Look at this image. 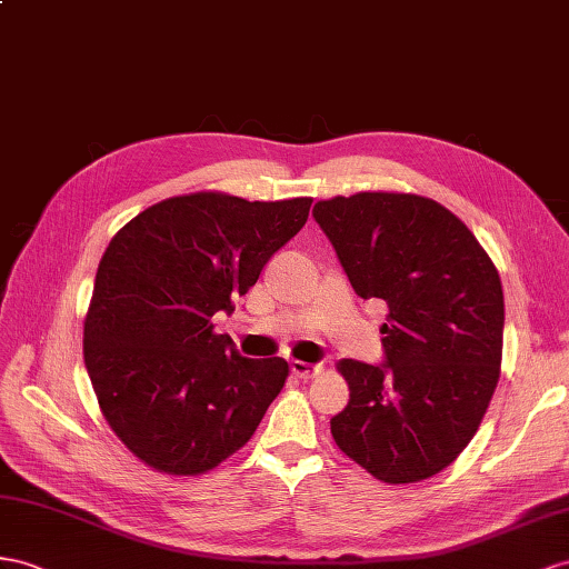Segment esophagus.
Instances as JSON below:
<instances>
[{
    "label": "esophagus",
    "instance_id": "esophagus-1",
    "mask_svg": "<svg viewBox=\"0 0 569 569\" xmlns=\"http://www.w3.org/2000/svg\"><path fill=\"white\" fill-rule=\"evenodd\" d=\"M290 372H293L296 377H300V380H312L315 375L322 372V368H319V366H312V362L293 360V362H290Z\"/></svg>",
    "mask_w": 569,
    "mask_h": 569
}]
</instances>
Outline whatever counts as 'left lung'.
<instances>
[{
	"label": "left lung",
	"instance_id": "left-lung-1",
	"mask_svg": "<svg viewBox=\"0 0 569 569\" xmlns=\"http://www.w3.org/2000/svg\"><path fill=\"white\" fill-rule=\"evenodd\" d=\"M312 216L356 293L389 308L385 362H339L351 399L331 418L333 442L391 486L440 473L500 380V273L473 232L426 197L358 192L317 201Z\"/></svg>",
	"mask_w": 569,
	"mask_h": 569
}]
</instances>
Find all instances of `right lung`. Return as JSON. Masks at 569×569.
<instances>
[{
	"label": "right lung",
	"mask_w": 569,
	"mask_h": 569,
	"mask_svg": "<svg viewBox=\"0 0 569 569\" xmlns=\"http://www.w3.org/2000/svg\"><path fill=\"white\" fill-rule=\"evenodd\" d=\"M310 197H170L134 216L100 259L83 360L114 435L146 466L199 476L238 451L286 385L283 358H242L211 317L232 315L308 221Z\"/></svg>",
	"instance_id": "1"
}]
</instances>
